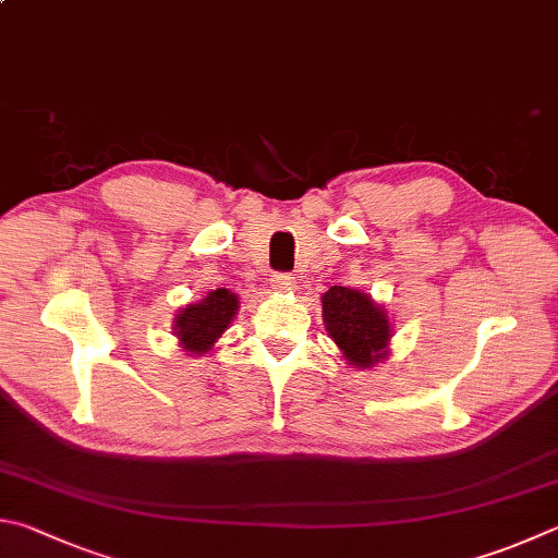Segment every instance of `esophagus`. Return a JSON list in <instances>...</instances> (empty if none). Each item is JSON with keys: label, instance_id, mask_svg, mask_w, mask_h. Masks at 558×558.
I'll return each mask as SVG.
<instances>
[{"label": "esophagus", "instance_id": "34e87169", "mask_svg": "<svg viewBox=\"0 0 558 558\" xmlns=\"http://www.w3.org/2000/svg\"><path fill=\"white\" fill-rule=\"evenodd\" d=\"M270 286L276 292H292L295 290V278H292L290 272H276V276L270 278Z\"/></svg>", "mask_w": 558, "mask_h": 558}]
</instances>
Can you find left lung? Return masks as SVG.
<instances>
[{
  "mask_svg": "<svg viewBox=\"0 0 558 558\" xmlns=\"http://www.w3.org/2000/svg\"><path fill=\"white\" fill-rule=\"evenodd\" d=\"M322 317L327 333L343 351L351 366L371 368L385 359L390 322L366 292L333 286L322 298Z\"/></svg>",
  "mask_w": 558,
  "mask_h": 558,
  "instance_id": "1",
  "label": "left lung"
}]
</instances>
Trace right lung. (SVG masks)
<instances>
[{
    "label": "right lung",
    "mask_w": 558,
    "mask_h": 558,
    "mask_svg": "<svg viewBox=\"0 0 558 558\" xmlns=\"http://www.w3.org/2000/svg\"><path fill=\"white\" fill-rule=\"evenodd\" d=\"M236 307V295L225 288L209 292L197 305H187L178 314L175 322V337L180 339L182 349L197 353V356L209 351L211 343L221 337V331L234 319Z\"/></svg>",
    "instance_id": "add662e5"
}]
</instances>
